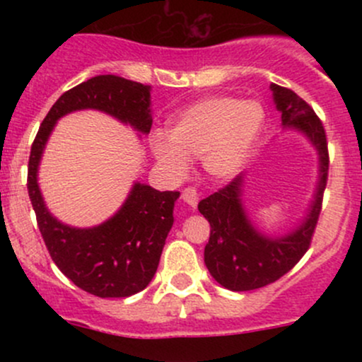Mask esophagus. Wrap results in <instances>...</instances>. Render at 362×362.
Here are the masks:
<instances>
[{
    "label": "esophagus",
    "mask_w": 362,
    "mask_h": 362,
    "mask_svg": "<svg viewBox=\"0 0 362 362\" xmlns=\"http://www.w3.org/2000/svg\"><path fill=\"white\" fill-rule=\"evenodd\" d=\"M182 199H184L185 204H189L192 209H195V206H197L199 202L197 190H195L194 187H187V189H184V192H182Z\"/></svg>",
    "instance_id": "1"
}]
</instances>
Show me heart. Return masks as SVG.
Returning a JSON list of instances; mask_svg holds the SVG:
<instances>
[{"label": "heart", "instance_id": "b5f03b06", "mask_svg": "<svg viewBox=\"0 0 362 362\" xmlns=\"http://www.w3.org/2000/svg\"><path fill=\"white\" fill-rule=\"evenodd\" d=\"M264 119L259 102L228 95L199 98L172 119L168 136H153V156L172 177H184L190 158L199 156L211 177L231 178L247 163Z\"/></svg>", "mask_w": 362, "mask_h": 362}]
</instances>
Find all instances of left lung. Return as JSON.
<instances>
[{
	"label": "left lung",
	"mask_w": 362,
	"mask_h": 362,
	"mask_svg": "<svg viewBox=\"0 0 362 362\" xmlns=\"http://www.w3.org/2000/svg\"><path fill=\"white\" fill-rule=\"evenodd\" d=\"M282 127L301 132L317 149L318 182L313 201L303 221L289 233H262L245 211L243 175L199 202V211L211 224L209 242L204 248L207 271L223 288L252 291L264 288L289 272L310 248L311 236L322 211L323 190L328 175L327 136L313 109L293 90L271 85Z\"/></svg>",
	"instance_id": "obj_1"
}]
</instances>
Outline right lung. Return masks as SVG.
Returning a JSON list of instances; mask_svg holds the SVG:
<instances>
[{
	"label": "right lung",
	"mask_w": 362,
	"mask_h": 362,
	"mask_svg": "<svg viewBox=\"0 0 362 362\" xmlns=\"http://www.w3.org/2000/svg\"><path fill=\"white\" fill-rule=\"evenodd\" d=\"M149 91L151 86L115 74L90 78L57 98L32 144L27 187L45 247L68 279L98 298L132 296L151 282L180 192H160L136 182L112 218L97 226L74 228L54 218L45 206L37 182L40 158L57 120L76 110L105 112L148 134L153 122Z\"/></svg>",
	"instance_id": "add662e5"
}]
</instances>
